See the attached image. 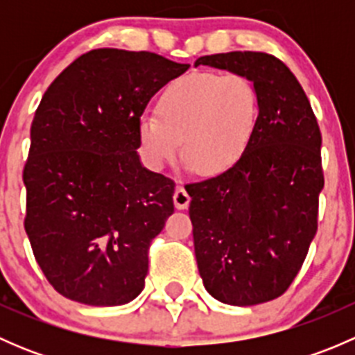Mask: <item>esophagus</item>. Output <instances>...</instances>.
Returning <instances> with one entry per match:
<instances>
[{
    "label": "esophagus",
    "mask_w": 355,
    "mask_h": 355,
    "mask_svg": "<svg viewBox=\"0 0 355 355\" xmlns=\"http://www.w3.org/2000/svg\"><path fill=\"white\" fill-rule=\"evenodd\" d=\"M173 202L177 209H187L189 204H191V196L184 187H177L173 194Z\"/></svg>",
    "instance_id": "esophagus-1"
}]
</instances>
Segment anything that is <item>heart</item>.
<instances>
[{
	"instance_id": "obj_1",
	"label": "heart",
	"mask_w": 355,
	"mask_h": 355,
	"mask_svg": "<svg viewBox=\"0 0 355 355\" xmlns=\"http://www.w3.org/2000/svg\"><path fill=\"white\" fill-rule=\"evenodd\" d=\"M259 120L256 85L241 73H191L168 85L157 113L139 120L146 161L161 168L182 153L200 173L216 175L241 161Z\"/></svg>"
}]
</instances>
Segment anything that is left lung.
Instances as JSON below:
<instances>
[{
  "mask_svg": "<svg viewBox=\"0 0 355 355\" xmlns=\"http://www.w3.org/2000/svg\"><path fill=\"white\" fill-rule=\"evenodd\" d=\"M245 75L259 98V120L235 166L187 185L196 259L207 292L230 306H254L290 287L318 230L323 191L321 132L295 75L266 53L200 56Z\"/></svg>",
  "mask_w": 355,
  "mask_h": 355,
  "instance_id": "obj_1",
  "label": "left lung"
}]
</instances>
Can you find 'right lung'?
<instances>
[{"mask_svg": "<svg viewBox=\"0 0 355 355\" xmlns=\"http://www.w3.org/2000/svg\"><path fill=\"white\" fill-rule=\"evenodd\" d=\"M191 65L92 49L53 80L31 127L25 232L56 292L121 306L144 288L153 239L173 214V180L142 166L139 120Z\"/></svg>", "mask_w": 355, "mask_h": 355, "instance_id": "obj_1", "label": "right lung"}]
</instances>
